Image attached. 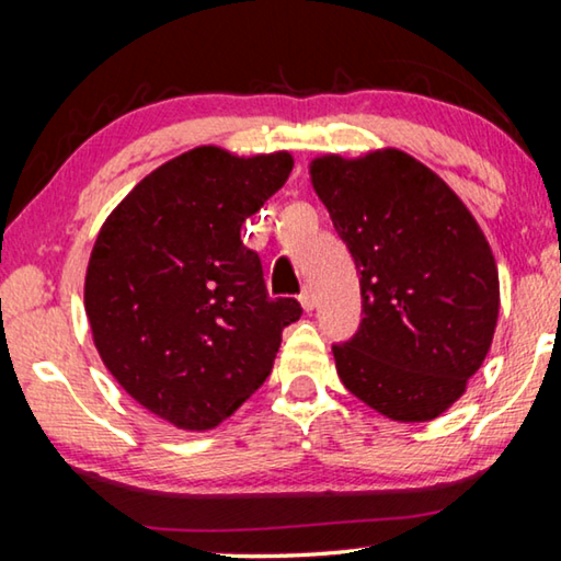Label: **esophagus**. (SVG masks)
Segmentation results:
<instances>
[{
  "instance_id": "34e87169",
  "label": "esophagus",
  "mask_w": 561,
  "mask_h": 561,
  "mask_svg": "<svg viewBox=\"0 0 561 561\" xmlns=\"http://www.w3.org/2000/svg\"><path fill=\"white\" fill-rule=\"evenodd\" d=\"M299 301H301V307L307 309V311H311V309L317 307V294H314V289H311V284H307V287L301 289Z\"/></svg>"
}]
</instances>
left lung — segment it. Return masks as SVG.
Masks as SVG:
<instances>
[{"label": "left lung", "instance_id": "left-lung-1", "mask_svg": "<svg viewBox=\"0 0 561 561\" xmlns=\"http://www.w3.org/2000/svg\"><path fill=\"white\" fill-rule=\"evenodd\" d=\"M311 183L360 284L364 319L331 346L341 383L391 421H433L465 393L495 334L500 282L485 234L401 150L319 158Z\"/></svg>", "mask_w": 561, "mask_h": 561}]
</instances>
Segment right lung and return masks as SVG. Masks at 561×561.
Wrapping results in <instances>:
<instances>
[{"instance_id":"1","label":"right lung","mask_w":561,"mask_h":561,"mask_svg":"<svg viewBox=\"0 0 561 561\" xmlns=\"http://www.w3.org/2000/svg\"><path fill=\"white\" fill-rule=\"evenodd\" d=\"M289 153L234 158L203 146L168 160L103 222L87 272L93 344L130 398L183 431H207L267 381L284 327L247 217L287 183Z\"/></svg>"}]
</instances>
